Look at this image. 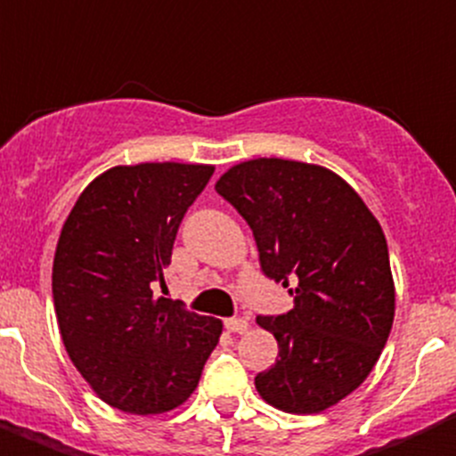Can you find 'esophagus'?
I'll list each match as a JSON object with an SVG mask.
<instances>
[{
  "label": "esophagus",
  "mask_w": 456,
  "mask_h": 456,
  "mask_svg": "<svg viewBox=\"0 0 456 456\" xmlns=\"http://www.w3.org/2000/svg\"><path fill=\"white\" fill-rule=\"evenodd\" d=\"M224 328H227L229 332H236V335H239V332H245L248 330V328H250V322H248V319H227V322H224Z\"/></svg>",
  "instance_id": "34e87169"
}]
</instances>
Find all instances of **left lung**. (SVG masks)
I'll return each instance as SVG.
<instances>
[{"mask_svg":"<svg viewBox=\"0 0 456 456\" xmlns=\"http://www.w3.org/2000/svg\"><path fill=\"white\" fill-rule=\"evenodd\" d=\"M216 190L250 224L264 273L294 294L287 314L256 316L280 348L256 393L287 413H322L365 381L393 328L381 224L339 174L312 162L252 158Z\"/></svg>","mask_w":456,"mask_h":456,"instance_id":"obj_1","label":"left lung"}]
</instances>
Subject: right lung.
<instances>
[{
  "label": "right lung",
  "instance_id": "right-lung-1",
  "mask_svg": "<svg viewBox=\"0 0 456 456\" xmlns=\"http://www.w3.org/2000/svg\"><path fill=\"white\" fill-rule=\"evenodd\" d=\"M213 169L172 160L110 167L82 190L59 233L53 298L63 346L114 409L181 406L220 342V319L156 296L181 220Z\"/></svg>",
  "mask_w": 456,
  "mask_h": 456
}]
</instances>
